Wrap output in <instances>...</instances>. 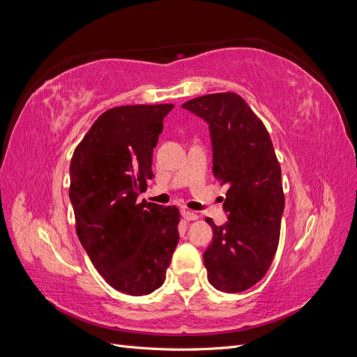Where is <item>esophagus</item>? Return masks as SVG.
Listing matches in <instances>:
<instances>
[{
	"instance_id": "1",
	"label": "esophagus",
	"mask_w": 357,
	"mask_h": 357,
	"mask_svg": "<svg viewBox=\"0 0 357 357\" xmlns=\"http://www.w3.org/2000/svg\"><path fill=\"white\" fill-rule=\"evenodd\" d=\"M181 215H183V219H186V220H197L198 219V215L190 210H181Z\"/></svg>"
}]
</instances>
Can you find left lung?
Instances as JSON below:
<instances>
[{
	"instance_id": "8db88e82",
	"label": "left lung",
	"mask_w": 357,
	"mask_h": 357,
	"mask_svg": "<svg viewBox=\"0 0 357 357\" xmlns=\"http://www.w3.org/2000/svg\"><path fill=\"white\" fill-rule=\"evenodd\" d=\"M181 107L208 122L214 177L229 186L228 223L205 219L213 228L204 253L208 282L238 294L264 278L275 256L284 210L282 168L264 122L240 95L210 93Z\"/></svg>"
}]
</instances>
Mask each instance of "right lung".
Listing matches in <instances>:
<instances>
[{
    "label": "right lung",
    "mask_w": 357,
    "mask_h": 357,
    "mask_svg": "<svg viewBox=\"0 0 357 357\" xmlns=\"http://www.w3.org/2000/svg\"><path fill=\"white\" fill-rule=\"evenodd\" d=\"M172 109L137 104L104 112L70 164L79 240L105 282L132 296L162 286L178 243L176 205L137 201L153 177V147Z\"/></svg>",
    "instance_id": "obj_1"
}]
</instances>
